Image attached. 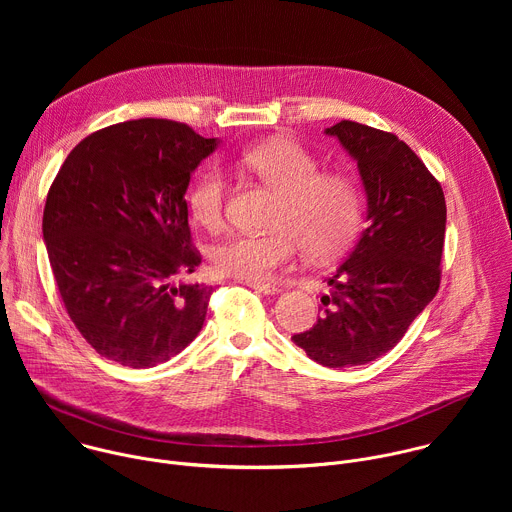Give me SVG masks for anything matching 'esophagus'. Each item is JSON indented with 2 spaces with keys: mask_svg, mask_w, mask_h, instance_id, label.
<instances>
[{
  "mask_svg": "<svg viewBox=\"0 0 512 512\" xmlns=\"http://www.w3.org/2000/svg\"><path fill=\"white\" fill-rule=\"evenodd\" d=\"M247 285L253 287L255 291H259V294H265V296L279 294V287L273 285V283H253V281H247Z\"/></svg>",
  "mask_w": 512,
  "mask_h": 512,
  "instance_id": "1",
  "label": "esophagus"
}]
</instances>
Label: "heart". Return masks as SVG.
<instances>
[{
  "label": "heart",
  "instance_id": "1",
  "mask_svg": "<svg viewBox=\"0 0 512 512\" xmlns=\"http://www.w3.org/2000/svg\"><path fill=\"white\" fill-rule=\"evenodd\" d=\"M241 166L279 200L265 235H235L212 249V265L225 277L265 281L289 267L300 247L312 261L344 253L362 221V194L354 178L322 172L320 162L291 139H271L243 152ZM188 210L206 231L225 223L227 176L208 166L192 182Z\"/></svg>",
  "mask_w": 512,
  "mask_h": 512
}]
</instances>
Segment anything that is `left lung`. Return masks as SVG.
Instances as JSON below:
<instances>
[{"instance_id": "left-lung-1", "label": "left lung", "mask_w": 512, "mask_h": 512, "mask_svg": "<svg viewBox=\"0 0 512 512\" xmlns=\"http://www.w3.org/2000/svg\"><path fill=\"white\" fill-rule=\"evenodd\" d=\"M326 133L356 160L369 225L328 279L318 322L291 340L318 364L342 369L389 352L437 294L446 198L395 133L348 119Z\"/></svg>"}]
</instances>
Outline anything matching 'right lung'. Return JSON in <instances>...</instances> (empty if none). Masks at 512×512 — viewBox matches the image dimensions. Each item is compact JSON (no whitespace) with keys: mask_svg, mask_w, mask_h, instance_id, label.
I'll use <instances>...</instances> for the list:
<instances>
[{"mask_svg":"<svg viewBox=\"0 0 512 512\" xmlns=\"http://www.w3.org/2000/svg\"><path fill=\"white\" fill-rule=\"evenodd\" d=\"M216 145L186 123L123 121L87 135L48 190L42 235L62 304L123 367H156L202 330L212 287L182 281L202 261L184 194Z\"/></svg>","mask_w":512,"mask_h":512,"instance_id":"right-lung-1","label":"right lung"}]
</instances>
